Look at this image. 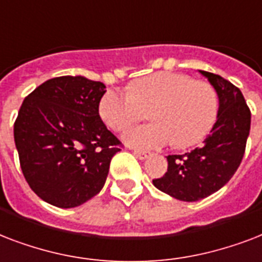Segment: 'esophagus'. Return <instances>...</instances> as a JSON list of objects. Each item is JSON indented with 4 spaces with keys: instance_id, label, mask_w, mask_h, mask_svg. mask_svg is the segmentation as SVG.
<instances>
[{
    "instance_id": "34e87169",
    "label": "esophagus",
    "mask_w": 262,
    "mask_h": 262,
    "mask_svg": "<svg viewBox=\"0 0 262 262\" xmlns=\"http://www.w3.org/2000/svg\"><path fill=\"white\" fill-rule=\"evenodd\" d=\"M133 153L137 156L138 159H141V160L147 159V157L150 156V151H143V150H134Z\"/></svg>"
}]
</instances>
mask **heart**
<instances>
[{"mask_svg":"<svg viewBox=\"0 0 262 262\" xmlns=\"http://www.w3.org/2000/svg\"><path fill=\"white\" fill-rule=\"evenodd\" d=\"M149 111L151 123L131 127L123 141L134 147L198 145L216 124L220 99L214 86L180 72H157L141 78L128 90H108L98 103L99 116L113 131H123Z\"/></svg>","mask_w":262,"mask_h":262,"instance_id":"1","label":"heart"}]
</instances>
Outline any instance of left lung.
Returning a JSON list of instances; mask_svg holds the SVG:
<instances>
[{
    "mask_svg": "<svg viewBox=\"0 0 262 262\" xmlns=\"http://www.w3.org/2000/svg\"><path fill=\"white\" fill-rule=\"evenodd\" d=\"M200 72L217 91V121L202 147L168 156V171L153 179L159 190L187 202L206 198L228 183L242 163L250 133L251 113L242 91L219 75Z\"/></svg>",
    "mask_w": 262,
    "mask_h": 262,
    "instance_id": "8db88e82",
    "label": "left lung"
}]
</instances>
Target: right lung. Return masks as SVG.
<instances>
[{
	"label": "right lung",
	"instance_id": "add662e5",
	"mask_svg": "<svg viewBox=\"0 0 262 262\" xmlns=\"http://www.w3.org/2000/svg\"><path fill=\"white\" fill-rule=\"evenodd\" d=\"M105 84L83 76L49 79L24 98L13 135L31 190L58 208H75L102 190L121 142L101 120Z\"/></svg>",
	"mask_w": 262,
	"mask_h": 262
}]
</instances>
